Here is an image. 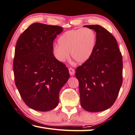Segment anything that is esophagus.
I'll return each instance as SVG.
<instances>
[{"label": "esophagus", "mask_w": 135, "mask_h": 135, "mask_svg": "<svg viewBox=\"0 0 135 135\" xmlns=\"http://www.w3.org/2000/svg\"><path fill=\"white\" fill-rule=\"evenodd\" d=\"M69 74L70 75H74L75 74V70L73 69V68H69Z\"/></svg>", "instance_id": "esophagus-1"}]
</instances>
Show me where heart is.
Returning a JSON list of instances; mask_svg holds the SVG:
<instances>
[{
    "label": "heart",
    "mask_w": 135,
    "mask_h": 135,
    "mask_svg": "<svg viewBox=\"0 0 135 135\" xmlns=\"http://www.w3.org/2000/svg\"><path fill=\"white\" fill-rule=\"evenodd\" d=\"M59 44H55L53 53L57 60L64 62L69 57L79 63L85 62L93 54L96 43V34L88 28L68 31L60 35Z\"/></svg>",
    "instance_id": "1"
}]
</instances>
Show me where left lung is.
<instances>
[{
  "instance_id": "1",
  "label": "left lung",
  "mask_w": 135,
  "mask_h": 135,
  "mask_svg": "<svg viewBox=\"0 0 135 135\" xmlns=\"http://www.w3.org/2000/svg\"><path fill=\"white\" fill-rule=\"evenodd\" d=\"M96 32L95 47L88 60L77 68L82 107L99 112L113 105L123 82V59L115 37L98 25H85Z\"/></svg>"
}]
</instances>
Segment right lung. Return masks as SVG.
Instances as JSON below:
<instances>
[{
	"mask_svg": "<svg viewBox=\"0 0 135 135\" xmlns=\"http://www.w3.org/2000/svg\"><path fill=\"white\" fill-rule=\"evenodd\" d=\"M63 29L34 23L19 37L13 67L16 88L33 110L47 112L59 104V92L69 78L68 68L54 57L53 41Z\"/></svg>",
	"mask_w": 135,
	"mask_h": 135,
	"instance_id": "right-lung-1",
	"label": "right lung"
}]
</instances>
